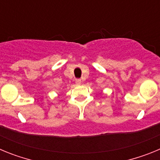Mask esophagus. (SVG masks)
I'll list each match as a JSON object with an SVG mask.
<instances>
[{
  "label": "esophagus",
  "instance_id": "1",
  "mask_svg": "<svg viewBox=\"0 0 160 160\" xmlns=\"http://www.w3.org/2000/svg\"><path fill=\"white\" fill-rule=\"evenodd\" d=\"M81 82H82L81 79H76V80H75V83L77 85H80V84H81Z\"/></svg>",
  "mask_w": 160,
  "mask_h": 160
}]
</instances>
